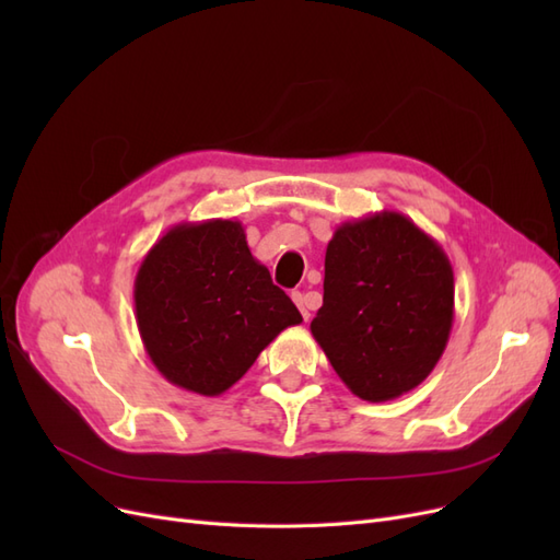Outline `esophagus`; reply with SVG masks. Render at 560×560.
I'll return each instance as SVG.
<instances>
[{
	"mask_svg": "<svg viewBox=\"0 0 560 560\" xmlns=\"http://www.w3.org/2000/svg\"><path fill=\"white\" fill-rule=\"evenodd\" d=\"M292 301L296 303V308L301 311V315H303V319H311V308H313V303H311V299H308V294H301V292H294L292 294Z\"/></svg>",
	"mask_w": 560,
	"mask_h": 560,
	"instance_id": "34e87169",
	"label": "esophagus"
}]
</instances>
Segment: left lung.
Wrapping results in <instances>:
<instances>
[{
	"label": "left lung",
	"instance_id": "obj_1",
	"mask_svg": "<svg viewBox=\"0 0 560 560\" xmlns=\"http://www.w3.org/2000/svg\"><path fill=\"white\" fill-rule=\"evenodd\" d=\"M453 296L442 245L409 217L383 210L334 231L311 331L352 395L397 399L425 381L444 354Z\"/></svg>",
	"mask_w": 560,
	"mask_h": 560
}]
</instances>
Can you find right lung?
I'll return each instance as SVG.
<instances>
[{
    "label": "right lung",
    "instance_id": "add662e5",
    "mask_svg": "<svg viewBox=\"0 0 560 560\" xmlns=\"http://www.w3.org/2000/svg\"><path fill=\"white\" fill-rule=\"evenodd\" d=\"M135 319L149 360L182 389L217 397L303 317L252 257L235 219L182 222L135 276Z\"/></svg>",
    "mask_w": 560,
    "mask_h": 560
}]
</instances>
